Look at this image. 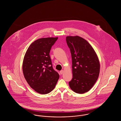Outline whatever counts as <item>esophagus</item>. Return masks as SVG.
I'll use <instances>...</instances> for the list:
<instances>
[{
	"mask_svg": "<svg viewBox=\"0 0 121 121\" xmlns=\"http://www.w3.org/2000/svg\"><path fill=\"white\" fill-rule=\"evenodd\" d=\"M60 74H63V70H61L60 71Z\"/></svg>",
	"mask_w": 121,
	"mask_h": 121,
	"instance_id": "obj_1",
	"label": "esophagus"
}]
</instances>
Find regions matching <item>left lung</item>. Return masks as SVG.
<instances>
[{"mask_svg":"<svg viewBox=\"0 0 121 121\" xmlns=\"http://www.w3.org/2000/svg\"><path fill=\"white\" fill-rule=\"evenodd\" d=\"M66 42L71 53L73 78L71 89L77 93H84L94 85L100 72V63L92 47L78 36H67Z\"/></svg>","mask_w":121,"mask_h":121,"instance_id":"left-lung-1","label":"left lung"}]
</instances>
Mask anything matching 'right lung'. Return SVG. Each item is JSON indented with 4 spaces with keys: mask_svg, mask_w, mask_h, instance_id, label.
<instances>
[{
    "mask_svg": "<svg viewBox=\"0 0 121 121\" xmlns=\"http://www.w3.org/2000/svg\"><path fill=\"white\" fill-rule=\"evenodd\" d=\"M56 38L38 39L28 48L23 58L24 77L30 87L36 92L46 94L51 92L58 82L59 75L52 65L49 55Z\"/></svg>",
    "mask_w": 121,
    "mask_h": 121,
    "instance_id": "add662e5",
    "label": "right lung"
}]
</instances>
